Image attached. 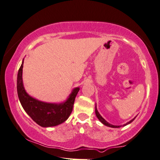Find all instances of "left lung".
<instances>
[{"mask_svg": "<svg viewBox=\"0 0 160 160\" xmlns=\"http://www.w3.org/2000/svg\"><path fill=\"white\" fill-rule=\"evenodd\" d=\"M95 114H96V116L98 118V120H100V122L102 123V124L105 125H106V126H108V127H111V128H120V127H122V126H125V125H128V124H130L131 122H132L134 120V119L136 118V117H134V119H132V120H130L128 122H126V123H125V124H124L123 125H114L110 124V123H108L106 120H105L103 117L101 116V115L100 114V113L98 112V109H97V106H95Z\"/></svg>", "mask_w": 160, "mask_h": 160, "instance_id": "1", "label": "left lung"}]
</instances>
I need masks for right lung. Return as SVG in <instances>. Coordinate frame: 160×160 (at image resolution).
Here are the masks:
<instances>
[{"label":"right lung","mask_w":160,"mask_h":160,"mask_svg":"<svg viewBox=\"0 0 160 160\" xmlns=\"http://www.w3.org/2000/svg\"><path fill=\"white\" fill-rule=\"evenodd\" d=\"M23 60L18 70L17 91L21 106L27 114L42 127H52L67 120L73 109L74 100L80 90L79 87L72 90L67 100L61 103H49L32 98L26 93L23 83Z\"/></svg>","instance_id":"1"}]
</instances>
